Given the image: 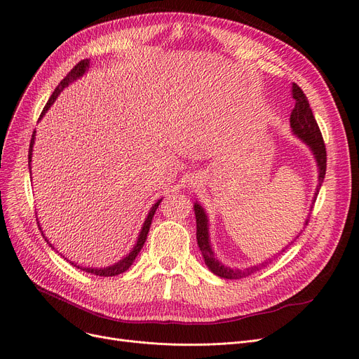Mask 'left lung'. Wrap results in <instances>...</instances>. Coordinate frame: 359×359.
Masks as SVG:
<instances>
[{"label": "left lung", "instance_id": "1", "mask_svg": "<svg viewBox=\"0 0 359 359\" xmlns=\"http://www.w3.org/2000/svg\"><path fill=\"white\" fill-rule=\"evenodd\" d=\"M292 95L294 98V109L290 114V128H292V133L299 138L302 140L305 144L311 149L313 157H315V162H317L318 166V184H317V189H315V194L312 198V203L317 200V194L321 189L324 177H325V168H327V153H325V146H324V140L321 135V131L318 128L317 121L313 118V113L309 107V102L306 95L304 94V91L300 90V87H297L296 83H293L292 87ZM312 209V206H311ZM194 215H196V224H197V245L200 248V252L203 255V259L206 266L213 272L215 276H218L221 278H226V280H238L243 277H248L253 272L259 271L261 268L266 266L274 257H269V259L264 261L259 265H253L245 269H234V268H229L225 266L222 262L218 261V257H215V252L212 250L210 246V240H209V221H208V215L205 212V209L200 206L197 202L194 203ZM309 221V215L305 219L304 228L308 225ZM300 233H302V229H300ZM300 233L296 236V238L300 236ZM294 238V240H296ZM293 240V241H294ZM292 241V243H293ZM287 249L285 246L281 252H284Z\"/></svg>", "mask_w": 359, "mask_h": 359}]
</instances>
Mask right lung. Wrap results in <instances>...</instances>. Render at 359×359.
Segmentation results:
<instances>
[{
  "instance_id": "right-lung-1",
  "label": "right lung",
  "mask_w": 359,
  "mask_h": 359,
  "mask_svg": "<svg viewBox=\"0 0 359 359\" xmlns=\"http://www.w3.org/2000/svg\"><path fill=\"white\" fill-rule=\"evenodd\" d=\"M88 69H90V60L87 59V60H81L74 69H72V70L69 72V74L66 75V78H65L59 85H57V88H55L54 93L51 94V97H50V100L47 102L44 110H42V113H41L39 121H41L42 116H44V114L47 113V110L53 106V103L55 102V98L59 97V94H60L66 87H69V85H70L72 82H75L76 79H79L81 76H83V74H85V72H87ZM35 133H36V131H34V134H32L31 146H29V156H27V159H29V172H31V162H32V150H34V144H35ZM161 202H162V198L157 200V202L151 206V209L149 210V215H147V218H146L144 224H142V226H141V231H140V234H138L135 246L133 248V250H131L130 253H128L125 257H122V259H121L119 262L113 264V265H110V266H106V268H93V266L88 268V266H79V265H76V264H74V262H70V264L74 265V266H76V268H79V269H82V271H85V272H91V274L100 276V277H113V276L122 274V272H125L128 268H130V266L133 265V262L135 261L137 255L140 253V250L142 249V246H144L147 234H149V229H150V225H151V221H153V217H154V212H156L157 208H159V203H161ZM38 226H39V222H38ZM39 229H41V226H39ZM41 233H42V231H41ZM42 236H44V234H42ZM44 237H46V236H44ZM46 241L48 243L50 248L54 249V246L48 241L47 237H46ZM63 257H65V256H63ZM65 259H66V257H65Z\"/></svg>"
}]
</instances>
